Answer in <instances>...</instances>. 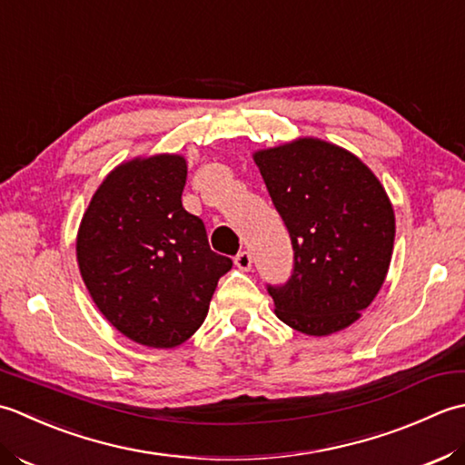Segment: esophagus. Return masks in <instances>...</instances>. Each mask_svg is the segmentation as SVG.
Listing matches in <instances>:
<instances>
[{
	"mask_svg": "<svg viewBox=\"0 0 465 465\" xmlns=\"http://www.w3.org/2000/svg\"><path fill=\"white\" fill-rule=\"evenodd\" d=\"M234 264H236V267H239L241 271H249V269L252 267V257H251V252L242 251V252L236 254V257H234Z\"/></svg>",
	"mask_w": 465,
	"mask_h": 465,
	"instance_id": "34e87169",
	"label": "esophagus"
}]
</instances>
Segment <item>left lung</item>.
I'll return each instance as SVG.
<instances>
[{"instance_id": "obj_1", "label": "left lung", "mask_w": 465, "mask_h": 465, "mask_svg": "<svg viewBox=\"0 0 465 465\" xmlns=\"http://www.w3.org/2000/svg\"><path fill=\"white\" fill-rule=\"evenodd\" d=\"M285 221L295 271L269 287L274 315L299 333L327 337L353 325L390 271L395 213L361 158L315 136L252 153Z\"/></svg>"}]
</instances>
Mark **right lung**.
<instances>
[{"label": "right lung", "mask_w": 465, "mask_h": 465, "mask_svg": "<svg viewBox=\"0 0 465 465\" xmlns=\"http://www.w3.org/2000/svg\"><path fill=\"white\" fill-rule=\"evenodd\" d=\"M183 154L134 156L114 166L75 234L84 285L108 323L138 345L173 349L204 323L232 261L211 251L186 213Z\"/></svg>", "instance_id": "obj_1"}]
</instances>
